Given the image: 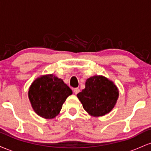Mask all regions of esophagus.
Segmentation results:
<instances>
[{
  "instance_id": "34e87169",
  "label": "esophagus",
  "mask_w": 151,
  "mask_h": 151,
  "mask_svg": "<svg viewBox=\"0 0 151 151\" xmlns=\"http://www.w3.org/2000/svg\"><path fill=\"white\" fill-rule=\"evenodd\" d=\"M79 92V88H74V93H75V94H77V93Z\"/></svg>"
}]
</instances>
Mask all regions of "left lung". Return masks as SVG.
<instances>
[{
  "instance_id": "left-lung-1",
  "label": "left lung",
  "mask_w": 151,
  "mask_h": 151,
  "mask_svg": "<svg viewBox=\"0 0 151 151\" xmlns=\"http://www.w3.org/2000/svg\"><path fill=\"white\" fill-rule=\"evenodd\" d=\"M119 95V89L113 81L102 75H94L86 79L85 89L77 96L90 116L99 117L114 109Z\"/></svg>"
}]
</instances>
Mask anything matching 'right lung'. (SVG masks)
<instances>
[{"mask_svg":"<svg viewBox=\"0 0 151 151\" xmlns=\"http://www.w3.org/2000/svg\"><path fill=\"white\" fill-rule=\"evenodd\" d=\"M72 89L53 74L35 79L28 91V98L34 111L44 119H53L60 114Z\"/></svg>","mask_w":151,"mask_h":151,"instance_id":"right-lung-1","label":"right lung"}]
</instances>
